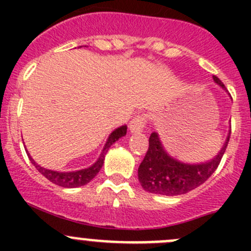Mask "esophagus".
I'll use <instances>...</instances> for the list:
<instances>
[{
  "label": "esophagus",
  "mask_w": 251,
  "mask_h": 251,
  "mask_svg": "<svg viewBox=\"0 0 251 251\" xmlns=\"http://www.w3.org/2000/svg\"><path fill=\"white\" fill-rule=\"evenodd\" d=\"M147 118L146 115H137L131 120L130 131L131 133H140L143 131L144 125H146Z\"/></svg>",
  "instance_id": "1"
}]
</instances>
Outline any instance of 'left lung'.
<instances>
[{
  "instance_id": "8db88e82",
  "label": "left lung",
  "mask_w": 251,
  "mask_h": 251,
  "mask_svg": "<svg viewBox=\"0 0 251 251\" xmlns=\"http://www.w3.org/2000/svg\"><path fill=\"white\" fill-rule=\"evenodd\" d=\"M214 82L226 91L219 77ZM231 136V126L226 141L219 153L203 163H184L168 153L158 132L149 137V148L138 168V179L142 188L148 193L160 196H179L193 191L203 184L219 166Z\"/></svg>"
}]
</instances>
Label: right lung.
Instances as JSON below:
<instances>
[{"label":"right lung","instance_id":"right-lung-1","mask_svg":"<svg viewBox=\"0 0 251 251\" xmlns=\"http://www.w3.org/2000/svg\"><path fill=\"white\" fill-rule=\"evenodd\" d=\"M126 131H127V126L126 125L116 127L115 130L110 133L109 137H108V140L105 142L104 147H103L102 151H100L97 160H96L92 165L88 166V168L80 169V170L57 171V170H50V169H46L44 168V166L39 165V164L32 159V156L30 155L27 149H25V151H26L27 156H29L32 165L36 168V170L39 171L40 174L44 175L48 181H50L54 184H58V186L60 187H64V188H75V187L85 186V184H87L88 182H91L96 176H97V174L100 173V170L102 169L103 163H104V156L105 154H107L108 149H109L110 146H113L116 141H119L121 137H124V136L126 135Z\"/></svg>","mask_w":251,"mask_h":251}]
</instances>
